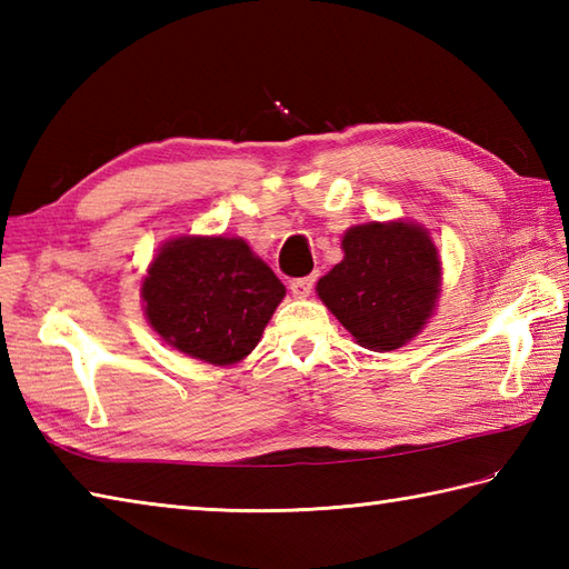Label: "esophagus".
<instances>
[{"label": "esophagus", "mask_w": 569, "mask_h": 569, "mask_svg": "<svg viewBox=\"0 0 569 569\" xmlns=\"http://www.w3.org/2000/svg\"><path fill=\"white\" fill-rule=\"evenodd\" d=\"M313 283H316L313 276L293 278V281H291V293H293L296 298H308L310 291H313Z\"/></svg>", "instance_id": "1"}]
</instances>
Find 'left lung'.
Returning <instances> with one entry per match:
<instances>
[{"label":"left lung","instance_id":"left-lung-1","mask_svg":"<svg viewBox=\"0 0 569 569\" xmlns=\"http://www.w3.org/2000/svg\"><path fill=\"white\" fill-rule=\"evenodd\" d=\"M340 247L342 261L316 286L322 306L362 348H405L441 298V256L429 229L411 219L365 221L342 233Z\"/></svg>","mask_w":569,"mask_h":569}]
</instances>
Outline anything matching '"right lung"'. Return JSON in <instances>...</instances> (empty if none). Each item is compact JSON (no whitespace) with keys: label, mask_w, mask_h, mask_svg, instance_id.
I'll list each match as a JSON object with an SVG mask.
<instances>
[{"label":"right lung","mask_w":569,"mask_h":569,"mask_svg":"<svg viewBox=\"0 0 569 569\" xmlns=\"http://www.w3.org/2000/svg\"><path fill=\"white\" fill-rule=\"evenodd\" d=\"M283 296L271 266L224 233L167 239L140 286L144 318L160 340L217 367L249 358Z\"/></svg>","instance_id":"1"}]
</instances>
